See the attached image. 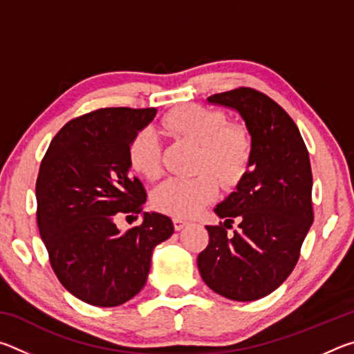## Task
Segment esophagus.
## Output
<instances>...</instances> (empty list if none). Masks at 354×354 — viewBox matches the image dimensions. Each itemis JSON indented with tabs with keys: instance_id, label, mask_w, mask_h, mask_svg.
<instances>
[{
	"instance_id": "34e87169",
	"label": "esophagus",
	"mask_w": 354,
	"mask_h": 354,
	"mask_svg": "<svg viewBox=\"0 0 354 354\" xmlns=\"http://www.w3.org/2000/svg\"><path fill=\"white\" fill-rule=\"evenodd\" d=\"M187 223H189V221H185L184 218H179V217L173 218V225H175V230H176V231L183 230V227H184L185 225H187Z\"/></svg>"
}]
</instances>
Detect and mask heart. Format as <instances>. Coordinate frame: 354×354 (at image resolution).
Segmentation results:
<instances>
[{"label":"heart","instance_id":"heart-1","mask_svg":"<svg viewBox=\"0 0 354 354\" xmlns=\"http://www.w3.org/2000/svg\"><path fill=\"white\" fill-rule=\"evenodd\" d=\"M160 133L196 147L194 171L198 173L189 179H169L153 192V206L160 212L192 217L217 196V183L209 172L223 185H232L248 169L253 153L250 131L242 123H231L223 111L200 104L176 107L160 120ZM128 160L137 175L149 181L160 176L162 158L153 129L136 133Z\"/></svg>","mask_w":354,"mask_h":354}]
</instances>
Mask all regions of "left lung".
Masks as SVG:
<instances>
[{
	"label": "left lung",
	"instance_id": "obj_1",
	"mask_svg": "<svg viewBox=\"0 0 354 354\" xmlns=\"http://www.w3.org/2000/svg\"><path fill=\"white\" fill-rule=\"evenodd\" d=\"M207 101L241 113L253 153L236 192L215 207L225 223L206 226L209 243L196 263L203 281L218 295L254 301L292 273L314 221L309 153L295 122L266 93L237 87ZM234 219L239 230L227 235Z\"/></svg>",
	"mask_w": 354,
	"mask_h": 354
}]
</instances>
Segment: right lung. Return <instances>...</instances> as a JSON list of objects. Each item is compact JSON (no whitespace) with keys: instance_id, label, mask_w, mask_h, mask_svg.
Wrapping results in <instances>:
<instances>
[{"instance_id":"1","label":"right lung","mask_w":354,"mask_h":354,"mask_svg":"<svg viewBox=\"0 0 354 354\" xmlns=\"http://www.w3.org/2000/svg\"><path fill=\"white\" fill-rule=\"evenodd\" d=\"M154 107H103L76 117L41 159L35 196L37 225L53 272L71 295L113 308L147 283L156 245L173 234L167 215L145 212L139 226L115 220L142 212L147 192L129 173L128 148Z\"/></svg>"}]
</instances>
